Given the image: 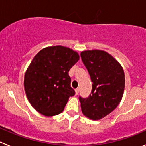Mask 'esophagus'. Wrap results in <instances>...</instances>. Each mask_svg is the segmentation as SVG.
Segmentation results:
<instances>
[{"instance_id": "1", "label": "esophagus", "mask_w": 146, "mask_h": 146, "mask_svg": "<svg viewBox=\"0 0 146 146\" xmlns=\"http://www.w3.org/2000/svg\"><path fill=\"white\" fill-rule=\"evenodd\" d=\"M79 91H80L79 88H77L75 89V94H76V95H77V94H79Z\"/></svg>"}]
</instances>
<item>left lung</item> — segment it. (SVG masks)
<instances>
[{"mask_svg": "<svg viewBox=\"0 0 146 146\" xmlns=\"http://www.w3.org/2000/svg\"><path fill=\"white\" fill-rule=\"evenodd\" d=\"M80 55L93 82L88 97H79L81 110L90 119H102L112 113L122 99L125 87L123 69L111 55L103 50H86Z\"/></svg>", "mask_w": 146, "mask_h": 146, "instance_id": "left-lung-1", "label": "left lung"}]
</instances>
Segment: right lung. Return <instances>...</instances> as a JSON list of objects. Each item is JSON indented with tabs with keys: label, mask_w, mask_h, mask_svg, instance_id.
<instances>
[{
	"label": "right lung",
	"mask_w": 146,
	"mask_h": 146,
	"mask_svg": "<svg viewBox=\"0 0 146 146\" xmlns=\"http://www.w3.org/2000/svg\"><path fill=\"white\" fill-rule=\"evenodd\" d=\"M79 59L77 52L60 45L44 48L35 55L25 72L24 88L37 112L45 116L62 113L75 94L69 71Z\"/></svg>",
	"instance_id": "right-lung-1"
}]
</instances>
